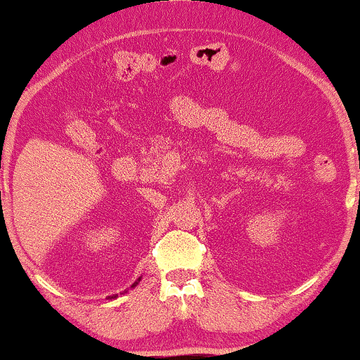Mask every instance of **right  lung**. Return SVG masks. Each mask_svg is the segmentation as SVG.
Masks as SVG:
<instances>
[{
  "mask_svg": "<svg viewBox=\"0 0 360 360\" xmlns=\"http://www.w3.org/2000/svg\"><path fill=\"white\" fill-rule=\"evenodd\" d=\"M135 284H137V283H135ZM135 284H134V286H135Z\"/></svg>",
  "mask_w": 360,
  "mask_h": 360,
  "instance_id": "1",
  "label": "right lung"
}]
</instances>
